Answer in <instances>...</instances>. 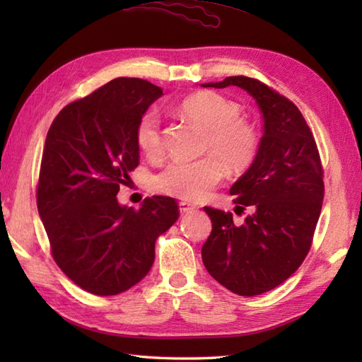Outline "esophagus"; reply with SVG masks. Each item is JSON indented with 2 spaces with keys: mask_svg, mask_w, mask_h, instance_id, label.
I'll return each instance as SVG.
<instances>
[{
  "mask_svg": "<svg viewBox=\"0 0 362 362\" xmlns=\"http://www.w3.org/2000/svg\"><path fill=\"white\" fill-rule=\"evenodd\" d=\"M196 209L194 205H189V204H187V202H180L179 204V210H180V214H188V213H191Z\"/></svg>",
  "mask_w": 362,
  "mask_h": 362,
  "instance_id": "obj_1",
  "label": "esophagus"
}]
</instances>
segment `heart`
I'll return each instance as SVG.
<instances>
[{
    "instance_id": "b5f03b06",
    "label": "heart",
    "mask_w": 362,
    "mask_h": 362,
    "mask_svg": "<svg viewBox=\"0 0 362 362\" xmlns=\"http://www.w3.org/2000/svg\"><path fill=\"white\" fill-rule=\"evenodd\" d=\"M180 112L206 132V156L194 161H171L153 179V189L161 194L201 201L232 171L247 169L258 152V135L249 122L241 119V107L214 91L191 95L180 104ZM135 141L140 151L153 157L161 151L160 117L156 110L141 115L135 127Z\"/></svg>"
}]
</instances>
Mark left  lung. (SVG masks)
<instances>
[{
  "mask_svg": "<svg viewBox=\"0 0 362 362\" xmlns=\"http://www.w3.org/2000/svg\"><path fill=\"white\" fill-rule=\"evenodd\" d=\"M240 87L255 99L263 118L257 157L230 194L253 213L235 226L232 213L205 206L211 233L202 261L214 280L238 296H258L279 286L302 264L311 247L324 201L316 141L289 99L245 76L202 87Z\"/></svg>",
  "mask_w": 362,
  "mask_h": 362,
  "instance_id": "left-lung-1",
  "label": "left lung"
}]
</instances>
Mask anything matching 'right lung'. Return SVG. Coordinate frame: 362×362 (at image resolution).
<instances>
[{
  "label": "right lung",
  "mask_w": 362,
  "mask_h": 362,
  "mask_svg": "<svg viewBox=\"0 0 362 362\" xmlns=\"http://www.w3.org/2000/svg\"><path fill=\"white\" fill-rule=\"evenodd\" d=\"M163 90L118 78L68 104L45 141L37 188L38 214L52 257L68 279L95 296H117L141 281L156 258V240L179 218L173 197L118 202L138 166L135 127Z\"/></svg>",
  "instance_id": "add662e5"
}]
</instances>
